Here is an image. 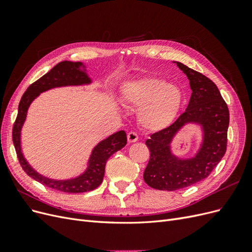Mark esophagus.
<instances>
[{"mask_svg":"<svg viewBox=\"0 0 252 252\" xmlns=\"http://www.w3.org/2000/svg\"><path fill=\"white\" fill-rule=\"evenodd\" d=\"M127 140H128V143H135L136 141L139 140V136L135 132L130 131V132H128V134H127Z\"/></svg>","mask_w":252,"mask_h":252,"instance_id":"34e87169","label":"esophagus"}]
</instances>
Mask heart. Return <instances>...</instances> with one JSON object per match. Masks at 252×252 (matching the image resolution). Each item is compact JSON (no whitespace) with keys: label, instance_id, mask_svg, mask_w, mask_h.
Segmentation results:
<instances>
[{"label":"heart","instance_id":"b5f03b06","mask_svg":"<svg viewBox=\"0 0 252 252\" xmlns=\"http://www.w3.org/2000/svg\"><path fill=\"white\" fill-rule=\"evenodd\" d=\"M121 98L129 107L140 108L138 121L144 129L158 132L177 120L185 94L177 84L158 77H145L125 83Z\"/></svg>","mask_w":252,"mask_h":252}]
</instances>
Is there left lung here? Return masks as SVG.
<instances>
[{
    "instance_id": "1",
    "label": "left lung",
    "mask_w": 252,
    "mask_h": 252,
    "mask_svg": "<svg viewBox=\"0 0 252 252\" xmlns=\"http://www.w3.org/2000/svg\"><path fill=\"white\" fill-rule=\"evenodd\" d=\"M173 63L186 74L192 94L186 111L146 141L150 158L144 171L147 185L168 191L189 187L208 177L225 155L229 126V110L216 84L184 64ZM188 125L199 126L202 138L193 156L182 158L173 152L172 142Z\"/></svg>"
}]
</instances>
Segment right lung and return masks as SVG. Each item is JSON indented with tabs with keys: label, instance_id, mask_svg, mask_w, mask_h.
I'll use <instances>...</instances> for the list:
<instances>
[{
	"label": "right lung",
	"instance_id": "obj_1",
	"mask_svg": "<svg viewBox=\"0 0 252 252\" xmlns=\"http://www.w3.org/2000/svg\"><path fill=\"white\" fill-rule=\"evenodd\" d=\"M87 67L83 62L64 61L56 65L52 69L44 74L41 79L30 85L23 94L18 109V117L13 125L12 141L16 148L20 164L30 178L49 188L68 193H82L95 189L103 181L105 166L108 158L121 150L127 144V136L124 130L110 134L98 142L91 150L86 164V168L79 175L70 179H52L45 177L29 164L22 149V129L27 119L30 105L41 94L53 88L69 86H86L93 83L87 72Z\"/></svg>",
	"mask_w": 252,
	"mask_h": 252
}]
</instances>
